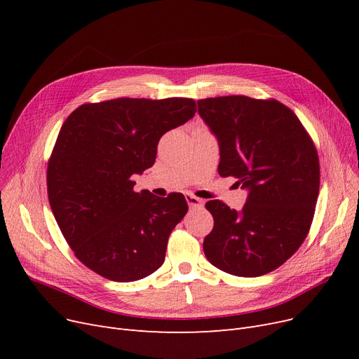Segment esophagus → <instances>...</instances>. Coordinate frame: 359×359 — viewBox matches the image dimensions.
I'll return each mask as SVG.
<instances>
[{"mask_svg":"<svg viewBox=\"0 0 359 359\" xmlns=\"http://www.w3.org/2000/svg\"><path fill=\"white\" fill-rule=\"evenodd\" d=\"M184 198H186V202H187V205L191 206V208H199V206H203V201L199 199L198 196H195L194 194H186Z\"/></svg>","mask_w":359,"mask_h":359,"instance_id":"34e87169","label":"esophagus"}]
</instances>
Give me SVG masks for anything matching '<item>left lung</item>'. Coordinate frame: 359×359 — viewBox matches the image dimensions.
<instances>
[{
  "instance_id": "obj_1",
  "label": "left lung",
  "mask_w": 359,
  "mask_h": 359,
  "mask_svg": "<svg viewBox=\"0 0 359 359\" xmlns=\"http://www.w3.org/2000/svg\"><path fill=\"white\" fill-rule=\"evenodd\" d=\"M198 111L218 138L219 176L249 191L240 212L218 199L205 203L214 217L205 256L236 276L269 273L310 231L320 187L316 145L295 113L275 99L210 97L198 100Z\"/></svg>"
}]
</instances>
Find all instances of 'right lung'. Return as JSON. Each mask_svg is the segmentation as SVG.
<instances>
[{"label": "right lung", "mask_w": 359, "mask_h": 359, "mask_svg": "<svg viewBox=\"0 0 359 359\" xmlns=\"http://www.w3.org/2000/svg\"><path fill=\"white\" fill-rule=\"evenodd\" d=\"M195 111L186 97H121L81 104L64 122L48 161V198L68 246L93 272L132 282L164 263L186 199L138 194L130 177L154 164L160 138Z\"/></svg>", "instance_id": "1"}]
</instances>
